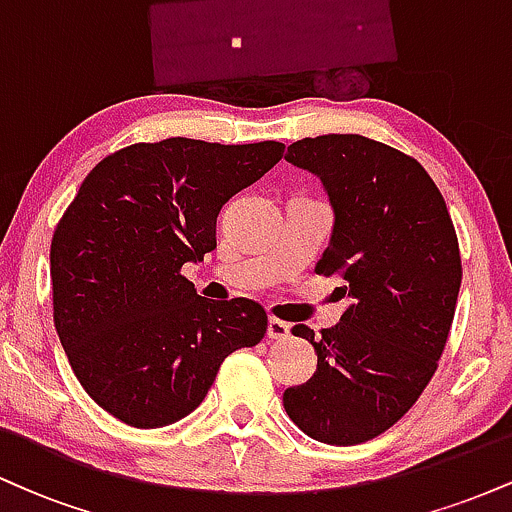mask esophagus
<instances>
[{
  "mask_svg": "<svg viewBox=\"0 0 512 512\" xmlns=\"http://www.w3.org/2000/svg\"><path fill=\"white\" fill-rule=\"evenodd\" d=\"M267 337L269 339H289L291 337V325H286V322L276 320V317H269L267 322Z\"/></svg>",
  "mask_w": 512,
  "mask_h": 512,
  "instance_id": "obj_1",
  "label": "esophagus"
}]
</instances>
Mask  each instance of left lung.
Masks as SVG:
<instances>
[{
	"label": "left lung",
	"instance_id": "obj_1",
	"mask_svg": "<svg viewBox=\"0 0 512 512\" xmlns=\"http://www.w3.org/2000/svg\"><path fill=\"white\" fill-rule=\"evenodd\" d=\"M286 161L325 187L334 223L315 272L344 279L351 303L322 337L293 327L315 346L317 370L284 392V409L320 443H366L436 373L462 284L455 228L424 166L387 144L325 134L293 142Z\"/></svg>",
	"mask_w": 512,
	"mask_h": 512
}]
</instances>
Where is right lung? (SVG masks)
I'll use <instances>...</instances> for the list:
<instances>
[{
	"label": "right lung",
	"instance_id": "right-lung-1",
	"mask_svg": "<svg viewBox=\"0 0 512 512\" xmlns=\"http://www.w3.org/2000/svg\"><path fill=\"white\" fill-rule=\"evenodd\" d=\"M284 144L173 137L103 158L50 245L55 327L76 380L115 419L161 428L192 414L223 358L260 344L267 313L209 301L180 274L216 248V216Z\"/></svg>",
	"mask_w": 512,
	"mask_h": 512
}]
</instances>
